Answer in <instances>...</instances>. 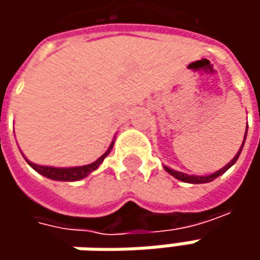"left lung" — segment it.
<instances>
[{
	"instance_id": "obj_1",
	"label": "left lung",
	"mask_w": 260,
	"mask_h": 260,
	"mask_svg": "<svg viewBox=\"0 0 260 260\" xmlns=\"http://www.w3.org/2000/svg\"><path fill=\"white\" fill-rule=\"evenodd\" d=\"M246 136H247V127H246V132H245V137H243V142H242V146H240V149L237 150V153L236 156L227 164L225 166H223L221 169H218V171H215L214 174H210V175H188L184 174V172H179V171H175L172 168H169V166L164 165L165 168V171L169 175H172L174 178L176 179H179V181H182V182H188V184H207V182H211V181H214L215 178H218L220 175H223L229 169V168H232V166L235 165L236 160L239 159V156L242 153V149H243V146H245L246 142Z\"/></svg>"
}]
</instances>
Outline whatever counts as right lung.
<instances>
[{
	"label": "right lung",
	"mask_w": 260,
	"mask_h": 260,
	"mask_svg": "<svg viewBox=\"0 0 260 260\" xmlns=\"http://www.w3.org/2000/svg\"><path fill=\"white\" fill-rule=\"evenodd\" d=\"M114 146V140L111 142V145L108 146L107 152L104 155L100 156L95 162L89 164V165H84V166H71V168H56V166H46V165H37V164H33L30 162L24 155L25 162L28 165L31 166L35 169L37 174L43 175L45 178H49V179H53V181H65V182H75V181H81L86 178L88 175H91L94 171L98 169V166L101 165L104 162V159L107 156L110 155L111 149Z\"/></svg>",
	"instance_id": "add662e5"
}]
</instances>
